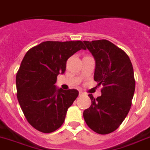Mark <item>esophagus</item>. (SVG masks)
Segmentation results:
<instances>
[{
  "instance_id": "esophagus-1",
  "label": "esophagus",
  "mask_w": 150,
  "mask_h": 150,
  "mask_svg": "<svg viewBox=\"0 0 150 150\" xmlns=\"http://www.w3.org/2000/svg\"><path fill=\"white\" fill-rule=\"evenodd\" d=\"M85 96V93H84L83 92L80 91V92H79V96Z\"/></svg>"
}]
</instances>
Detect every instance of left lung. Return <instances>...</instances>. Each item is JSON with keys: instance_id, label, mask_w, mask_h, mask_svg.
I'll return each mask as SVG.
<instances>
[{"instance_id": "1", "label": "left lung", "mask_w": 150, "mask_h": 150, "mask_svg": "<svg viewBox=\"0 0 150 150\" xmlns=\"http://www.w3.org/2000/svg\"><path fill=\"white\" fill-rule=\"evenodd\" d=\"M96 60L94 80L102 86V96L83 112L88 126L98 134L117 129L129 112L136 81L129 58L123 50L107 40L84 41Z\"/></svg>"}]
</instances>
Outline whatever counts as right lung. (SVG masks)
<instances>
[{
	"label": "right lung",
	"instance_id": "right-lung-1",
	"mask_svg": "<svg viewBox=\"0 0 150 150\" xmlns=\"http://www.w3.org/2000/svg\"><path fill=\"white\" fill-rule=\"evenodd\" d=\"M86 50L81 41H44L28 50L16 75L18 103L27 121L44 133L63 124L67 110L79 96L76 89L57 88V76L75 52Z\"/></svg>",
	"mask_w": 150,
	"mask_h": 150
}]
</instances>
